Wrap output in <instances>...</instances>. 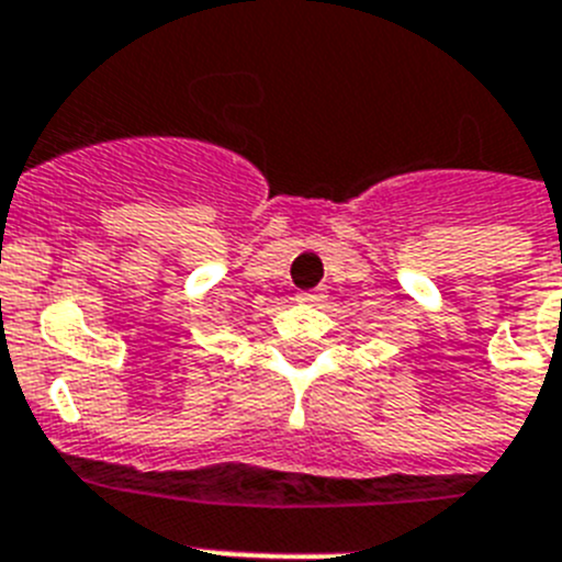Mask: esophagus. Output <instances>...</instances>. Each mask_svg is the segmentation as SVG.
<instances>
[{"label": "esophagus", "instance_id": "34e87169", "mask_svg": "<svg viewBox=\"0 0 562 562\" xmlns=\"http://www.w3.org/2000/svg\"><path fill=\"white\" fill-rule=\"evenodd\" d=\"M322 300H325V293H322V291H300V293H296V302H302V305H318Z\"/></svg>", "mask_w": 562, "mask_h": 562}]
</instances>
